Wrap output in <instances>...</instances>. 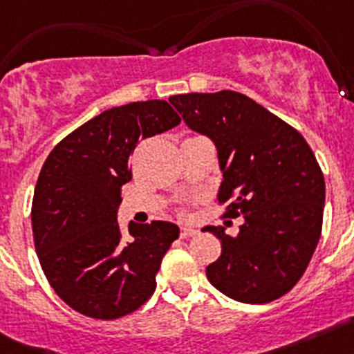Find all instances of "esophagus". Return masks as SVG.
<instances>
[{"instance_id": "esophagus-1", "label": "esophagus", "mask_w": 354, "mask_h": 354, "mask_svg": "<svg viewBox=\"0 0 354 354\" xmlns=\"http://www.w3.org/2000/svg\"><path fill=\"white\" fill-rule=\"evenodd\" d=\"M196 234H198V230H196V228H192V227L180 228V237H192V236H196Z\"/></svg>"}]
</instances>
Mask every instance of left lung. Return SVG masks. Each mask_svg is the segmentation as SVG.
I'll list each match as a JSON object with an SVG mask.
<instances>
[{
  "label": "left lung",
  "mask_w": 354,
  "mask_h": 354,
  "mask_svg": "<svg viewBox=\"0 0 354 354\" xmlns=\"http://www.w3.org/2000/svg\"><path fill=\"white\" fill-rule=\"evenodd\" d=\"M187 127L218 149L225 216H243L237 236L205 227L221 241L207 280L228 298L270 303L305 273L321 237L324 177L298 131L264 106L232 90L171 95Z\"/></svg>",
  "instance_id": "left-lung-1"
}]
</instances>
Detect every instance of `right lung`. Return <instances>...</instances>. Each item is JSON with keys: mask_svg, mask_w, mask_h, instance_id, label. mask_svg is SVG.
Returning a JSON list of instances; mask_svg holds the SVG:
<instances>
[{"mask_svg": "<svg viewBox=\"0 0 354 354\" xmlns=\"http://www.w3.org/2000/svg\"><path fill=\"white\" fill-rule=\"evenodd\" d=\"M179 122L167 101L106 109L65 136L44 162L31 204L37 255L55 292L86 317H124L154 294L179 227L131 221L126 236L117 211L122 186L133 177L136 143Z\"/></svg>", "mask_w": 354, "mask_h": 354, "instance_id": "1", "label": "right lung"}]
</instances>
